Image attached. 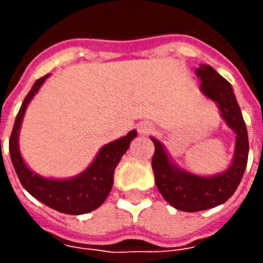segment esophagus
<instances>
[{
  "mask_svg": "<svg viewBox=\"0 0 263 263\" xmlns=\"http://www.w3.org/2000/svg\"><path fill=\"white\" fill-rule=\"evenodd\" d=\"M152 129H154V125H152L151 122H141V124L138 125V132H139L141 135L149 134Z\"/></svg>",
  "mask_w": 263,
  "mask_h": 263,
  "instance_id": "obj_1",
  "label": "esophagus"
}]
</instances>
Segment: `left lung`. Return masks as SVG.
Here are the masks:
<instances>
[{
  "label": "left lung",
  "instance_id": "left-lung-1",
  "mask_svg": "<svg viewBox=\"0 0 263 263\" xmlns=\"http://www.w3.org/2000/svg\"><path fill=\"white\" fill-rule=\"evenodd\" d=\"M196 76L200 80V91L217 104L221 118L235 134V148L231 165L226 171L211 176H200L177 166L165 145L151 137L155 145L152 169L156 187L172 207L187 213L226 203L242 179L249 152L248 131L231 84L209 65H198Z\"/></svg>",
  "mask_w": 263,
  "mask_h": 263
}]
</instances>
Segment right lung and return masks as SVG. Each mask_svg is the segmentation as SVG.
<instances>
[{
    "mask_svg": "<svg viewBox=\"0 0 263 263\" xmlns=\"http://www.w3.org/2000/svg\"><path fill=\"white\" fill-rule=\"evenodd\" d=\"M48 77L49 74H46L35 81L21 105L9 138L11 160L21 184L41 203L65 214H86L98 209L105 201L114 184L115 167L126 149L129 148L132 139L137 137V131L132 129L125 137L104 145L98 151L91 165L77 176L69 179H50L37 175L36 172L31 171L25 160L22 159L20 151V129L28 104L31 103Z\"/></svg>",
    "mask_w": 263,
    "mask_h": 263,
    "instance_id": "obj_1",
    "label": "right lung"
}]
</instances>
